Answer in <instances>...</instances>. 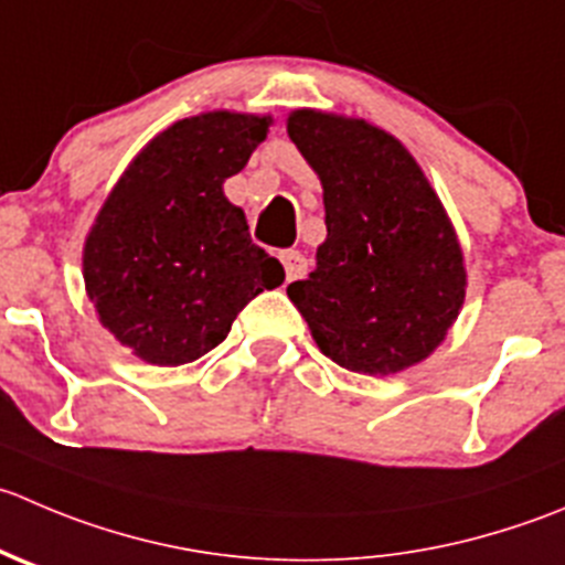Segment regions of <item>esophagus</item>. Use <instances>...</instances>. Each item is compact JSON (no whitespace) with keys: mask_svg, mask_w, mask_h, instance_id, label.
<instances>
[{"mask_svg":"<svg viewBox=\"0 0 565 565\" xmlns=\"http://www.w3.org/2000/svg\"><path fill=\"white\" fill-rule=\"evenodd\" d=\"M278 259H281L284 273H287V281L303 278L306 270H309V259H306L300 250H281V254H278Z\"/></svg>","mask_w":565,"mask_h":565,"instance_id":"obj_1","label":"esophagus"}]
</instances>
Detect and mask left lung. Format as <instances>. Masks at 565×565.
<instances>
[{
	"instance_id": "8db88e82",
	"label": "left lung",
	"mask_w": 565,
	"mask_h": 565,
	"mask_svg": "<svg viewBox=\"0 0 565 565\" xmlns=\"http://www.w3.org/2000/svg\"><path fill=\"white\" fill-rule=\"evenodd\" d=\"M289 140L320 177L326 243L287 287L317 348L361 375L428 359L467 295L456 228L397 137L361 118L295 109Z\"/></svg>"
}]
</instances>
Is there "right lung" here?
<instances>
[{
	"mask_svg": "<svg viewBox=\"0 0 565 565\" xmlns=\"http://www.w3.org/2000/svg\"><path fill=\"white\" fill-rule=\"evenodd\" d=\"M270 124V115L228 109L177 120L104 201L82 276L102 326L137 359L157 366L201 359L248 300L281 287V262L250 243L245 212L223 195Z\"/></svg>",
	"mask_w": 565,
	"mask_h": 565,
	"instance_id": "obj_1",
	"label": "right lung"
}]
</instances>
